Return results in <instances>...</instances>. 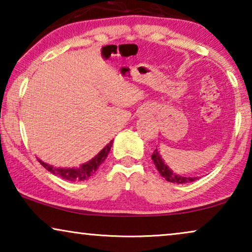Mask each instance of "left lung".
<instances>
[{
  "instance_id": "8db88e82",
  "label": "left lung",
  "mask_w": 252,
  "mask_h": 252,
  "mask_svg": "<svg viewBox=\"0 0 252 252\" xmlns=\"http://www.w3.org/2000/svg\"><path fill=\"white\" fill-rule=\"evenodd\" d=\"M154 160V164L156 165L158 172H159V174L163 177L165 180L168 181V182H172V184H188V182H192L195 180H197V177H182V175H179L177 173H173V171L171 170L170 167L167 166L166 164H165V161L163 160V158H161L159 151L156 148L154 151L153 156H151Z\"/></svg>"
}]
</instances>
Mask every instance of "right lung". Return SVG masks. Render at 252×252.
I'll return each instance as SVG.
<instances>
[{"label": "right lung", "mask_w": 252, "mask_h": 252, "mask_svg": "<svg viewBox=\"0 0 252 252\" xmlns=\"http://www.w3.org/2000/svg\"><path fill=\"white\" fill-rule=\"evenodd\" d=\"M112 143L113 140L110 141V143L106 144L95 157H93L91 160L80 165L79 167H54L53 165L44 163V161L41 159L37 160L40 161V164L42 165L46 170L51 172L54 175H57V177H61L62 179H65V180L68 181H85L93 177V175L95 174V172L97 171L99 165L105 160L106 156H108L110 153V149H111Z\"/></svg>", "instance_id": "1"}]
</instances>
